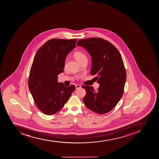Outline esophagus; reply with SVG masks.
<instances>
[{
	"label": "esophagus",
	"instance_id": "34e87169",
	"mask_svg": "<svg viewBox=\"0 0 159 159\" xmlns=\"http://www.w3.org/2000/svg\"><path fill=\"white\" fill-rule=\"evenodd\" d=\"M75 86H76V89H81V86L80 85H76Z\"/></svg>",
	"mask_w": 159,
	"mask_h": 159
}]
</instances>
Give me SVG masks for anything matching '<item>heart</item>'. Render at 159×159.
<instances>
[{
    "label": "heart",
    "instance_id": "b5f03b06",
    "mask_svg": "<svg viewBox=\"0 0 159 159\" xmlns=\"http://www.w3.org/2000/svg\"><path fill=\"white\" fill-rule=\"evenodd\" d=\"M74 57L78 62L80 63L82 61L87 59V57L85 54L80 51H76L73 54Z\"/></svg>",
    "mask_w": 159,
    "mask_h": 159
}]
</instances>
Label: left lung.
<instances>
[{
  "mask_svg": "<svg viewBox=\"0 0 159 159\" xmlns=\"http://www.w3.org/2000/svg\"><path fill=\"white\" fill-rule=\"evenodd\" d=\"M78 46L87 51L91 58L90 74L96 76L100 86H83L86 90L83 102L91 111L99 114L111 111L122 97L126 75L120 52L109 42L90 38L78 41Z\"/></svg>",
  "mask_w": 159,
  "mask_h": 159,
  "instance_id": "obj_1",
  "label": "left lung"
}]
</instances>
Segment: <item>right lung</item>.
Instances as JSON below:
<instances>
[{"label":"right lung","instance_id":"1","mask_svg":"<svg viewBox=\"0 0 159 159\" xmlns=\"http://www.w3.org/2000/svg\"><path fill=\"white\" fill-rule=\"evenodd\" d=\"M77 39H53L38 50L30 71L28 87L40 111L53 115L61 110L76 87H66L58 82L57 76L64 71L65 61L76 47Z\"/></svg>","mask_w":159,"mask_h":159}]
</instances>
